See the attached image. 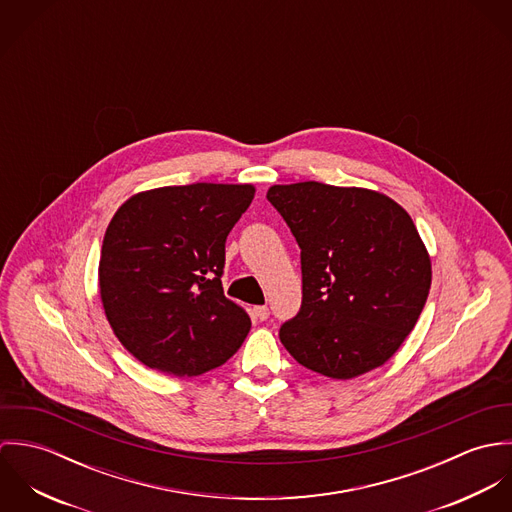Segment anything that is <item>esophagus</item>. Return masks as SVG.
<instances>
[{"mask_svg": "<svg viewBox=\"0 0 512 512\" xmlns=\"http://www.w3.org/2000/svg\"><path fill=\"white\" fill-rule=\"evenodd\" d=\"M254 315H256V319L266 321V319L270 317V309H268V305H258V307H254Z\"/></svg>", "mask_w": 512, "mask_h": 512, "instance_id": "1", "label": "esophagus"}]
</instances>
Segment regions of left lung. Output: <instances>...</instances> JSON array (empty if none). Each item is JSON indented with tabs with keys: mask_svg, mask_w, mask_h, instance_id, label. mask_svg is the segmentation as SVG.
I'll return each instance as SVG.
<instances>
[{
	"mask_svg": "<svg viewBox=\"0 0 512 512\" xmlns=\"http://www.w3.org/2000/svg\"><path fill=\"white\" fill-rule=\"evenodd\" d=\"M268 201L301 250V307L280 327L293 359L347 380L384 365L414 329L432 264L410 215L386 195L317 181Z\"/></svg>",
	"mask_w": 512,
	"mask_h": 512,
	"instance_id": "left-lung-1",
	"label": "left lung"
}]
</instances>
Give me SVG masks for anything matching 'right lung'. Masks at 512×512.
Instances as JSON below:
<instances>
[{"label":"right lung","mask_w":512,"mask_h":512,"mask_svg":"<svg viewBox=\"0 0 512 512\" xmlns=\"http://www.w3.org/2000/svg\"><path fill=\"white\" fill-rule=\"evenodd\" d=\"M252 185L193 183L134 195L110 220L98 280L120 343L144 365L197 376L224 365L250 331L224 297V242Z\"/></svg>","instance_id":"1"}]
</instances>
